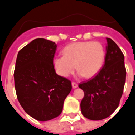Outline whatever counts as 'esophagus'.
<instances>
[{
    "label": "esophagus",
    "instance_id": "34e87169",
    "mask_svg": "<svg viewBox=\"0 0 135 135\" xmlns=\"http://www.w3.org/2000/svg\"><path fill=\"white\" fill-rule=\"evenodd\" d=\"M71 85H72V88H73V89H76V88L78 87V84L76 83V82H72V83H71Z\"/></svg>",
    "mask_w": 135,
    "mask_h": 135
}]
</instances>
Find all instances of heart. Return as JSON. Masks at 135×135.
I'll use <instances>...</instances> for the list:
<instances>
[{"instance_id":"heart-1","label":"heart","mask_w":135,"mask_h":135,"mask_svg":"<svg viewBox=\"0 0 135 135\" xmlns=\"http://www.w3.org/2000/svg\"><path fill=\"white\" fill-rule=\"evenodd\" d=\"M64 56H57L53 61L56 73L67 78L73 73L75 67L78 76L93 78L99 72L105 60V49L99 42H73L65 46Z\"/></svg>"}]
</instances>
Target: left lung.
Returning a JSON list of instances; mask_svg holds the SVG:
<instances>
[{
    "label": "left lung",
    "instance_id": "8db88e82",
    "mask_svg": "<svg viewBox=\"0 0 135 135\" xmlns=\"http://www.w3.org/2000/svg\"><path fill=\"white\" fill-rule=\"evenodd\" d=\"M106 55L103 68L94 78L79 84L84 98L81 112L85 118L101 120L118 107L126 80L124 56L114 40L106 38Z\"/></svg>",
    "mask_w": 135,
    "mask_h": 135
}]
</instances>
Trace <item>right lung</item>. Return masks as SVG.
I'll list each match as a JSON object with an SVG mask.
<instances>
[{
    "label": "right lung",
    "mask_w": 135,
    "mask_h": 135,
    "mask_svg": "<svg viewBox=\"0 0 135 135\" xmlns=\"http://www.w3.org/2000/svg\"><path fill=\"white\" fill-rule=\"evenodd\" d=\"M57 45L36 38L19 51L14 71L17 99L25 112L38 121L61 113L71 90L70 80L57 75L53 61Z\"/></svg>",
    "instance_id": "1"
}]
</instances>
